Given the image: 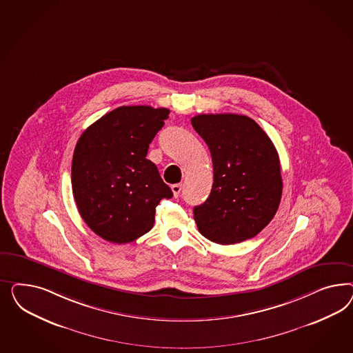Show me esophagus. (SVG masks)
Returning a JSON list of instances; mask_svg holds the SVG:
<instances>
[{
  "mask_svg": "<svg viewBox=\"0 0 353 353\" xmlns=\"http://www.w3.org/2000/svg\"><path fill=\"white\" fill-rule=\"evenodd\" d=\"M172 192H173V196L174 198H179L180 194H181L182 186L180 183H176V185H172L171 186Z\"/></svg>",
  "mask_w": 353,
  "mask_h": 353,
  "instance_id": "34e87169",
  "label": "esophagus"
}]
</instances>
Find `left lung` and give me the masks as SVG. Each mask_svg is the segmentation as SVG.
<instances>
[{"label":"left lung","instance_id":"obj_1","mask_svg":"<svg viewBox=\"0 0 353 353\" xmlns=\"http://www.w3.org/2000/svg\"><path fill=\"white\" fill-rule=\"evenodd\" d=\"M192 125L207 143L214 185L194 207L201 234L234 245L259 234L277 212L282 196L278 152L255 120L236 114H201Z\"/></svg>","mask_w":353,"mask_h":353}]
</instances>
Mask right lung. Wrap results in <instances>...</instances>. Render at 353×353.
<instances>
[{"mask_svg":"<svg viewBox=\"0 0 353 353\" xmlns=\"http://www.w3.org/2000/svg\"><path fill=\"white\" fill-rule=\"evenodd\" d=\"M168 108L121 106L84 130L72 158V192L86 225L108 242L129 243L151 230L155 208L173 196L146 159Z\"/></svg>","mask_w":353,"mask_h":353,"instance_id":"right-lung-1","label":"right lung"}]
</instances>
